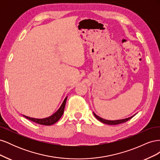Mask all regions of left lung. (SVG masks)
Returning <instances> with one entry per match:
<instances>
[{
    "mask_svg": "<svg viewBox=\"0 0 160 160\" xmlns=\"http://www.w3.org/2000/svg\"><path fill=\"white\" fill-rule=\"evenodd\" d=\"M95 117L98 119V120H99L101 122H102L103 123H105V124H108V125H118V124H120V123H125L128 122V120L132 119L133 116H132V117L130 118H126V119H120V120H115V121H110V120H106V119H104L103 118H101L100 117H99L98 115H97L95 113H93Z\"/></svg>",
    "mask_w": 160,
    "mask_h": 160,
    "instance_id": "left-lung-1",
    "label": "left lung"
}]
</instances>
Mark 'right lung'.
I'll return each mask as SVG.
<instances>
[{
	"label": "right lung",
	"mask_w": 160,
	"mask_h": 160,
	"mask_svg": "<svg viewBox=\"0 0 160 160\" xmlns=\"http://www.w3.org/2000/svg\"><path fill=\"white\" fill-rule=\"evenodd\" d=\"M67 99V98H66L65 99V100L63 101V102H62L60 108L57 110L56 113H55L52 115H51V117H49L47 118H45V119H35V118H32L27 117V116H25V115H24V116H25V117L27 119H29V120L32 121V122H35L38 124L44 125H51L52 124L55 123L56 122H57L59 120V119L61 118V116L62 115V114H63Z\"/></svg>",
	"instance_id": "right-lung-1"
}]
</instances>
